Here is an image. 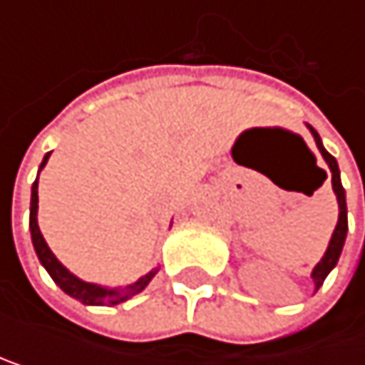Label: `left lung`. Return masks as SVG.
Masks as SVG:
<instances>
[{"label": "left lung", "mask_w": 365, "mask_h": 365, "mask_svg": "<svg viewBox=\"0 0 365 365\" xmlns=\"http://www.w3.org/2000/svg\"><path fill=\"white\" fill-rule=\"evenodd\" d=\"M307 128L312 130V135H314V139H316V145H318L322 158L327 160V165H329V170H331V182H333V191H335V195H337V205H339V217H337V226H335V230H333V235H331L329 248H327L324 257L320 259V263H318V265L314 267V272H312V279H314L316 292H318V289L322 287L324 279L329 277V272H331V269L337 265V261H339V255H341V248H344V242H346V232H349V211H346V191H344L341 180H339L337 160L324 150L320 135L312 128V125L307 123Z\"/></svg>", "instance_id": "1"}]
</instances>
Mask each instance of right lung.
Returning a JSON list of instances; mask_svg holds the SVG:
<instances>
[{
    "label": "right lung",
    "mask_w": 365,
    "mask_h": 365,
    "mask_svg": "<svg viewBox=\"0 0 365 365\" xmlns=\"http://www.w3.org/2000/svg\"><path fill=\"white\" fill-rule=\"evenodd\" d=\"M51 152L45 154L43 163L38 172L45 168V163L49 158ZM36 213H38V178L34 180L32 185V200H30V232H32V244H34V250H36V257L41 261V265L47 269V274L53 279L65 294H69L71 298L84 302V304H98V307H113V304H119L123 300H128L133 296H137L139 292H143L148 287V283L154 279V274L158 272V267H154L152 272H148L145 277H141L139 281L125 285V287H115V289H108V287H102V285H96V283H86L82 279H78L71 272L56 259L47 246V242L43 240L41 235V228H38V220H36Z\"/></svg>",
    "instance_id": "add662e5"
}]
</instances>
